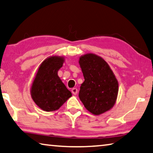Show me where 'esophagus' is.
Segmentation results:
<instances>
[{
	"label": "esophagus",
	"instance_id": "1",
	"mask_svg": "<svg viewBox=\"0 0 153 153\" xmlns=\"http://www.w3.org/2000/svg\"><path fill=\"white\" fill-rule=\"evenodd\" d=\"M77 92H78V90H77V88H74L71 89V92L72 94L76 95L77 94Z\"/></svg>",
	"mask_w": 153,
	"mask_h": 153
}]
</instances>
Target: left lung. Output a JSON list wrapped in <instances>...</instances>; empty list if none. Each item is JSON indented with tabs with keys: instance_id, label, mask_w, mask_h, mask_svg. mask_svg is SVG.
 <instances>
[{
	"instance_id": "1",
	"label": "left lung",
	"mask_w": 153,
	"mask_h": 153,
	"mask_svg": "<svg viewBox=\"0 0 153 153\" xmlns=\"http://www.w3.org/2000/svg\"><path fill=\"white\" fill-rule=\"evenodd\" d=\"M84 82L81 84L79 98L86 109L98 115L110 110L118 94V82L104 59L89 53L79 58Z\"/></svg>"
}]
</instances>
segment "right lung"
<instances>
[{
	"instance_id": "1",
	"label": "right lung",
	"mask_w": 153,
	"mask_h": 153,
	"mask_svg": "<svg viewBox=\"0 0 153 153\" xmlns=\"http://www.w3.org/2000/svg\"><path fill=\"white\" fill-rule=\"evenodd\" d=\"M63 62L62 56H51L42 62L36 74L31 88V96L43 111L59 109L72 96L57 74Z\"/></svg>"
}]
</instances>
